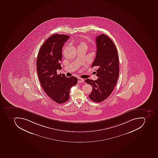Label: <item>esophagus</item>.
<instances>
[{"mask_svg": "<svg viewBox=\"0 0 158 158\" xmlns=\"http://www.w3.org/2000/svg\"><path fill=\"white\" fill-rule=\"evenodd\" d=\"M84 80L83 79L80 78H78V83H81L84 82Z\"/></svg>", "mask_w": 158, "mask_h": 158, "instance_id": "obj_1", "label": "esophagus"}]
</instances>
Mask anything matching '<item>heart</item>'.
Segmentation results:
<instances>
[{"mask_svg":"<svg viewBox=\"0 0 158 158\" xmlns=\"http://www.w3.org/2000/svg\"><path fill=\"white\" fill-rule=\"evenodd\" d=\"M78 47H85V48H87V44L86 42L84 41L81 40L79 42V45Z\"/></svg>","mask_w":158,"mask_h":158,"instance_id":"obj_1","label":"heart"}]
</instances>
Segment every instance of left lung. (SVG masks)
Returning a JSON list of instances; mask_svg holds the SVG:
<instances>
[{"label": "left lung", "instance_id": "left-lung-1", "mask_svg": "<svg viewBox=\"0 0 158 158\" xmlns=\"http://www.w3.org/2000/svg\"><path fill=\"white\" fill-rule=\"evenodd\" d=\"M97 55L92 67H97V80L89 79L85 82L92 86L89 95L95 102L106 99L112 93L116 85L119 74V56L116 47L111 39L102 34L95 38Z\"/></svg>", "mask_w": 158, "mask_h": 158}]
</instances>
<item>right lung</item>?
I'll return each mask as SVG.
<instances>
[{
  "mask_svg": "<svg viewBox=\"0 0 158 158\" xmlns=\"http://www.w3.org/2000/svg\"><path fill=\"white\" fill-rule=\"evenodd\" d=\"M69 38V36L64 34L51 36L41 47L37 59V72L42 87L46 94L59 104L69 100L70 89L78 81L76 77L67 78L56 72L61 69L62 48Z\"/></svg>",
  "mask_w": 158,
  "mask_h": 158,
  "instance_id": "right-lung-1",
  "label": "right lung"
}]
</instances>
